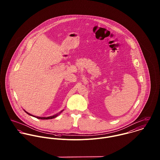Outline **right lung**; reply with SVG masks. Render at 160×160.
Masks as SVG:
<instances>
[{
  "mask_svg": "<svg viewBox=\"0 0 160 160\" xmlns=\"http://www.w3.org/2000/svg\"><path fill=\"white\" fill-rule=\"evenodd\" d=\"M24 111L27 114H29V115H31V116H33V117H35V118H38V119H53V118H56L58 114H60V113L63 111V110L62 111H61V112H60L59 113H58V114H55V115H53V116H48V117H39V116H33V115H32V114L28 113V112H26L25 110H24Z\"/></svg>",
  "mask_w": 160,
  "mask_h": 160,
  "instance_id": "add662e5",
  "label": "right lung"
}]
</instances>
